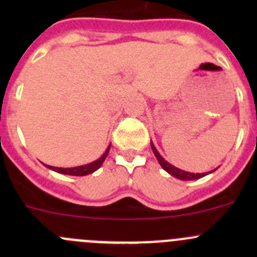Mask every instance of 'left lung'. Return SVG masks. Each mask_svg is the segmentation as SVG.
<instances>
[{
	"label": "left lung",
	"mask_w": 257,
	"mask_h": 257,
	"mask_svg": "<svg viewBox=\"0 0 257 257\" xmlns=\"http://www.w3.org/2000/svg\"><path fill=\"white\" fill-rule=\"evenodd\" d=\"M150 145H152V149H153V153H154L155 158L158 159V162H159V164L162 165L163 169L165 170V172L169 173L170 175H173V177L180 179V180H195V179H200L203 177H205V175H208V173H204V174H194V173H188V172H184V170H180L178 169V168L173 167L172 164H169V163L167 162V160L164 159V158L162 157V155L158 153V150L155 149L154 144L150 142ZM214 172V170H212ZM210 172V173H212Z\"/></svg>",
	"instance_id": "obj_1"
}]
</instances>
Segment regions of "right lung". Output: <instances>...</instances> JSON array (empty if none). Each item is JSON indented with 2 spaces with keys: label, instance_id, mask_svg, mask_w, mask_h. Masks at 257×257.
Segmentation results:
<instances>
[{
  "label": "right lung",
  "instance_id": "obj_1",
  "mask_svg": "<svg viewBox=\"0 0 257 257\" xmlns=\"http://www.w3.org/2000/svg\"><path fill=\"white\" fill-rule=\"evenodd\" d=\"M110 149V145L108 147V149L105 150L104 154L99 158L98 160L95 162L90 163V164L87 165H82V167H76V168H56V167H49V165H46V167L49 168V169L54 170L57 173H61V174H66V175H74V177H83V175H88V174H92L93 172H95L97 169H99L100 165L103 164V162L107 158L108 153H109Z\"/></svg>",
  "mask_w": 257,
  "mask_h": 257
}]
</instances>
